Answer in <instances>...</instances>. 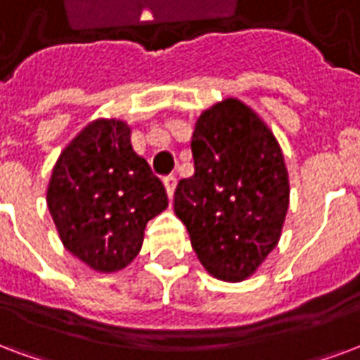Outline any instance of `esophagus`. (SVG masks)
I'll return each instance as SVG.
<instances>
[{
  "instance_id": "obj_1",
  "label": "esophagus",
  "mask_w": 360,
  "mask_h": 360,
  "mask_svg": "<svg viewBox=\"0 0 360 360\" xmlns=\"http://www.w3.org/2000/svg\"><path fill=\"white\" fill-rule=\"evenodd\" d=\"M165 184V190H167V195H169V199H172V195H174V190H176V178L172 176H165L163 180Z\"/></svg>"
}]
</instances>
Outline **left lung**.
<instances>
[{
	"label": "left lung",
	"instance_id": "left-lung-1",
	"mask_svg": "<svg viewBox=\"0 0 360 360\" xmlns=\"http://www.w3.org/2000/svg\"><path fill=\"white\" fill-rule=\"evenodd\" d=\"M191 153L195 174L178 182L174 212L212 277L248 279L285 224L290 184L283 150L252 108L224 98L195 121Z\"/></svg>",
	"mask_w": 360,
	"mask_h": 360
}]
</instances>
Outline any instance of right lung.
<instances>
[{"mask_svg":"<svg viewBox=\"0 0 360 360\" xmlns=\"http://www.w3.org/2000/svg\"><path fill=\"white\" fill-rule=\"evenodd\" d=\"M47 207L68 252L100 273L139 256L146 224L169 207L167 191L132 150L131 127L94 119L62 150L47 188Z\"/></svg>","mask_w":360,"mask_h":360,"instance_id":"obj_1","label":"right lung"}]
</instances>
